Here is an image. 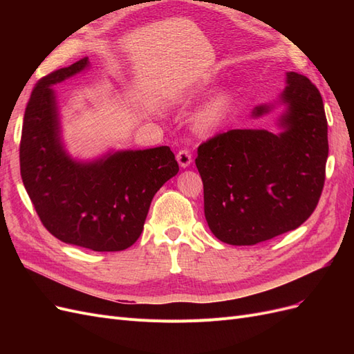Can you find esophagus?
I'll return each mask as SVG.
<instances>
[{
  "mask_svg": "<svg viewBox=\"0 0 354 354\" xmlns=\"http://www.w3.org/2000/svg\"><path fill=\"white\" fill-rule=\"evenodd\" d=\"M177 160H178V165L181 168H187L190 164H192V155L189 151H186V149H183V151H180L177 153Z\"/></svg>",
  "mask_w": 354,
  "mask_h": 354,
  "instance_id": "34e87169",
  "label": "esophagus"
}]
</instances>
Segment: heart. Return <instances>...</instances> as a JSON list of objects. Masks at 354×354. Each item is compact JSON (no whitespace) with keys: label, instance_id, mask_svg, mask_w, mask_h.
I'll use <instances>...</instances> for the list:
<instances>
[{"label":"heart","instance_id":"1","mask_svg":"<svg viewBox=\"0 0 354 354\" xmlns=\"http://www.w3.org/2000/svg\"><path fill=\"white\" fill-rule=\"evenodd\" d=\"M234 91L232 88H224L214 94L209 100L201 106L195 115V127L201 133L217 131L223 124L227 121L233 111Z\"/></svg>","mask_w":354,"mask_h":354}]
</instances>
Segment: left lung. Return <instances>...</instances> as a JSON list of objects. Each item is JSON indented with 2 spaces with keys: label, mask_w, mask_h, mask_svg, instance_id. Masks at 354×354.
<instances>
[{
  "label": "left lung",
  "mask_w": 354,
  "mask_h": 354,
  "mask_svg": "<svg viewBox=\"0 0 354 354\" xmlns=\"http://www.w3.org/2000/svg\"><path fill=\"white\" fill-rule=\"evenodd\" d=\"M285 85L274 103L251 113L283 104L279 133L230 130L198 147L205 218L224 243L255 245L299 227L322 194L329 149L322 95L297 72H286Z\"/></svg>",
  "instance_id": "left-lung-1"
}]
</instances>
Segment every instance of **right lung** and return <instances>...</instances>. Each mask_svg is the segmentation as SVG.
Instances as JSON below:
<instances>
[{"label":"right lung","mask_w":354,"mask_h":354,"mask_svg":"<svg viewBox=\"0 0 354 354\" xmlns=\"http://www.w3.org/2000/svg\"><path fill=\"white\" fill-rule=\"evenodd\" d=\"M88 68L85 57L35 85L24 116L20 174L53 236L91 251H122L140 238L155 194L178 173V164L168 146L94 159L69 155L53 85Z\"/></svg>","instance_id":"1"}]
</instances>
